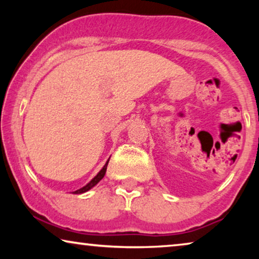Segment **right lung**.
Listing matches in <instances>:
<instances>
[{
  "label": "right lung",
  "mask_w": 259,
  "mask_h": 259,
  "mask_svg": "<svg viewBox=\"0 0 259 259\" xmlns=\"http://www.w3.org/2000/svg\"><path fill=\"white\" fill-rule=\"evenodd\" d=\"M108 161H109V159H108V160H107V162H106V164H105V166H104V167H102V169H101V171H100V172H99V173H98V175H97V176H95V177H94V178H93V179H92V180H91V182L87 184V185H86V186H83V187H81V189H79V190L74 191V192H73V193H75V194H80V193L87 192V191H88V190H91V189H92V187H93V186H95V185H97V184H98L99 182H100V180H101L102 178H104V176H105V173H106V169H107V165H108Z\"/></svg>",
  "instance_id": "1"
}]
</instances>
